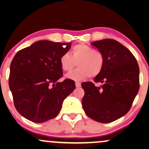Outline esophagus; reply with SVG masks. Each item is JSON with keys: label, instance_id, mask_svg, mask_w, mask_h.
<instances>
[{"label": "esophagus", "instance_id": "esophagus-1", "mask_svg": "<svg viewBox=\"0 0 149 149\" xmlns=\"http://www.w3.org/2000/svg\"><path fill=\"white\" fill-rule=\"evenodd\" d=\"M76 86L77 88H79V87L81 86V84L79 82H76Z\"/></svg>", "mask_w": 149, "mask_h": 149}]
</instances>
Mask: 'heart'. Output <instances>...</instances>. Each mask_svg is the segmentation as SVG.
<instances>
[{
    "mask_svg": "<svg viewBox=\"0 0 149 149\" xmlns=\"http://www.w3.org/2000/svg\"><path fill=\"white\" fill-rule=\"evenodd\" d=\"M78 65V68L65 76L67 78L80 81L88 78H95L102 73L105 65L104 56L100 52L85 44H78L72 47L71 54H64L60 58L61 69L69 71Z\"/></svg>",
    "mask_w": 149,
    "mask_h": 149,
    "instance_id": "1",
    "label": "heart"
}]
</instances>
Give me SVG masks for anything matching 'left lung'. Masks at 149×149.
Wrapping results in <instances>:
<instances>
[{"label":"left lung","mask_w":149,"mask_h":149,"mask_svg":"<svg viewBox=\"0 0 149 149\" xmlns=\"http://www.w3.org/2000/svg\"><path fill=\"white\" fill-rule=\"evenodd\" d=\"M91 45L104 56V69L94 78L95 82L102 84L97 87L91 82L82 83V107L88 117L108 123L130 110L139 91V67L130 49L114 39H102Z\"/></svg>","instance_id":"left-lung-1"}]
</instances>
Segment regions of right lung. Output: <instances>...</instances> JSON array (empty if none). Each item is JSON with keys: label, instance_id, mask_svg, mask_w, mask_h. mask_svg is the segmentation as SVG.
<instances>
[{"label": "right lung", "instance_id": "right-lung-1", "mask_svg": "<svg viewBox=\"0 0 149 149\" xmlns=\"http://www.w3.org/2000/svg\"><path fill=\"white\" fill-rule=\"evenodd\" d=\"M71 43L41 40L15 55L10 65L9 88L15 108L26 119L43 123L56 117L63 102L76 88L75 82L63 76L60 58Z\"/></svg>", "mask_w": 149, "mask_h": 149}]
</instances>
